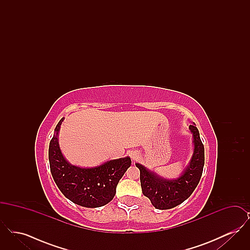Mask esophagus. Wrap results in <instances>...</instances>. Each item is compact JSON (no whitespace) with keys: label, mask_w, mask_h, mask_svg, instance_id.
Listing matches in <instances>:
<instances>
[{"label":"esophagus","mask_w":250,"mask_h":250,"mask_svg":"<svg viewBox=\"0 0 250 250\" xmlns=\"http://www.w3.org/2000/svg\"><path fill=\"white\" fill-rule=\"evenodd\" d=\"M130 156L132 160H136L138 158V154L136 152H131Z\"/></svg>","instance_id":"34e87169"}]
</instances>
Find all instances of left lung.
Listing matches in <instances>:
<instances>
[{"label":"left lung","mask_w":250,"mask_h":250,"mask_svg":"<svg viewBox=\"0 0 250 250\" xmlns=\"http://www.w3.org/2000/svg\"><path fill=\"white\" fill-rule=\"evenodd\" d=\"M193 133L194 154L189 166L183 175L176 180H166L149 171L141 164H136L141 171V185L144 196H146L156 209H170L185 202L197 188L204 166V147L198 128L189 125Z\"/></svg>","instance_id":"obj_1"}]
</instances>
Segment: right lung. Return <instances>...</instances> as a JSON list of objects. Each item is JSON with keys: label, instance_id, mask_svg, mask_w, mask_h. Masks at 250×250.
Returning a JSON list of instances; mask_svg holds the SVG:
<instances>
[{"label": "right lung", "instance_id": "right-lung-1", "mask_svg": "<svg viewBox=\"0 0 250 250\" xmlns=\"http://www.w3.org/2000/svg\"><path fill=\"white\" fill-rule=\"evenodd\" d=\"M62 120L56 125L48 147L51 175L61 192L72 202L89 208L101 207L115 196L120 179L130 167V157L110 160L91 168L73 166L60 150L58 133Z\"/></svg>", "mask_w": 250, "mask_h": 250}]
</instances>
